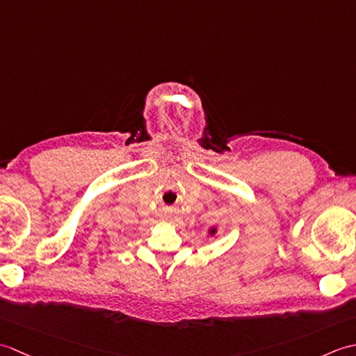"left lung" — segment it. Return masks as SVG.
<instances>
[{"label": "left lung", "mask_w": 356, "mask_h": 356, "mask_svg": "<svg viewBox=\"0 0 356 356\" xmlns=\"http://www.w3.org/2000/svg\"><path fill=\"white\" fill-rule=\"evenodd\" d=\"M216 232H217V228H211V229H208V234H209L211 237L216 236Z\"/></svg>", "instance_id": "left-lung-1"}]
</instances>
